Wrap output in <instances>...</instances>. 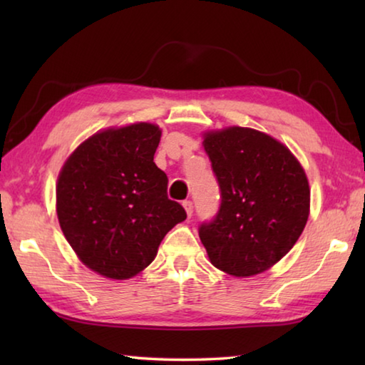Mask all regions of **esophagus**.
I'll list each match as a JSON object with an SVG mask.
<instances>
[{
    "label": "esophagus",
    "mask_w": 365,
    "mask_h": 365,
    "mask_svg": "<svg viewBox=\"0 0 365 365\" xmlns=\"http://www.w3.org/2000/svg\"><path fill=\"white\" fill-rule=\"evenodd\" d=\"M183 207H185V211H187L188 217H191V214H193V202H191V201H183Z\"/></svg>",
    "instance_id": "obj_1"
}]
</instances>
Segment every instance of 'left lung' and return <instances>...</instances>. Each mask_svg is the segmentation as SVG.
Here are the masks:
<instances>
[{
	"mask_svg": "<svg viewBox=\"0 0 365 365\" xmlns=\"http://www.w3.org/2000/svg\"><path fill=\"white\" fill-rule=\"evenodd\" d=\"M220 206L200 225L214 267L233 277L270 269L298 242L309 217L307 177L292 151L255 128L205 133Z\"/></svg>",
	"mask_w": 365,
	"mask_h": 365,
	"instance_id": "1",
	"label": "left lung"
}]
</instances>
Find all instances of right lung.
Returning a JSON list of instances; mask_svg holds the SVG:
<instances>
[{"label": "right lung", "mask_w": 365, "mask_h": 365, "mask_svg": "<svg viewBox=\"0 0 365 365\" xmlns=\"http://www.w3.org/2000/svg\"><path fill=\"white\" fill-rule=\"evenodd\" d=\"M154 123L108 128L85 140L61 169L56 211L67 242L86 267L125 280L148 267L172 227L187 219L154 164Z\"/></svg>", "instance_id": "add662e5"}]
</instances>
